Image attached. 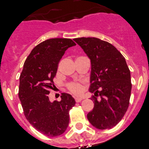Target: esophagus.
I'll return each mask as SVG.
<instances>
[{
    "mask_svg": "<svg viewBox=\"0 0 149 149\" xmlns=\"http://www.w3.org/2000/svg\"><path fill=\"white\" fill-rule=\"evenodd\" d=\"M82 100V98H79V97L75 98V101H76V102H80Z\"/></svg>",
    "mask_w": 149,
    "mask_h": 149,
    "instance_id": "esophagus-1",
    "label": "esophagus"
}]
</instances>
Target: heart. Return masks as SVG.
Returning a JSON list of instances; mask_svg holds the SVG:
<instances>
[{
    "label": "heart",
    "mask_w": 149,
    "mask_h": 149,
    "mask_svg": "<svg viewBox=\"0 0 149 149\" xmlns=\"http://www.w3.org/2000/svg\"><path fill=\"white\" fill-rule=\"evenodd\" d=\"M68 89L74 95H80L83 92V86L79 83L72 82L68 85Z\"/></svg>",
    "instance_id": "heart-1"
}]
</instances>
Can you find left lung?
Returning a JSON list of instances; mask_svg holds the SVG:
<instances>
[{
	"instance_id": "8db88e82",
	"label": "left lung",
	"mask_w": 149,
	"mask_h": 149,
	"mask_svg": "<svg viewBox=\"0 0 149 149\" xmlns=\"http://www.w3.org/2000/svg\"><path fill=\"white\" fill-rule=\"evenodd\" d=\"M73 40L91 61L89 92L94 93V107L87 118L98 130L111 129L123 118L130 104L132 84L126 60L114 46L99 38Z\"/></svg>"
}]
</instances>
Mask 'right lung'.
Returning <instances> with one entry per match:
<instances>
[{
	"mask_svg": "<svg viewBox=\"0 0 149 149\" xmlns=\"http://www.w3.org/2000/svg\"><path fill=\"white\" fill-rule=\"evenodd\" d=\"M76 45L70 38H51L32 49L26 58L19 77V98L25 117L42 134L54 137L63 134L70 122V110L75 99L61 94V101L50 102L60 61L67 48Z\"/></svg>",
	"mask_w": 149,
	"mask_h": 149,
	"instance_id": "1",
	"label": "right lung"
}]
</instances>
